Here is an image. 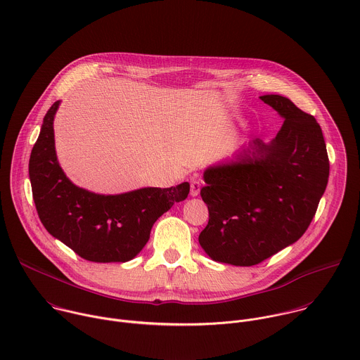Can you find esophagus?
I'll return each mask as SVG.
<instances>
[{
    "label": "esophagus",
    "mask_w": 360,
    "mask_h": 360,
    "mask_svg": "<svg viewBox=\"0 0 360 360\" xmlns=\"http://www.w3.org/2000/svg\"><path fill=\"white\" fill-rule=\"evenodd\" d=\"M200 186H202V184L199 179H192L191 181V195L198 196L200 192Z\"/></svg>",
    "instance_id": "1"
}]
</instances>
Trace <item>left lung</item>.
<instances>
[{
	"mask_svg": "<svg viewBox=\"0 0 360 360\" xmlns=\"http://www.w3.org/2000/svg\"><path fill=\"white\" fill-rule=\"evenodd\" d=\"M260 98L285 118L277 137L270 144L256 139L236 161L203 174L209 221L199 243L219 263L256 266L295 243L328 184L326 146L314 115L278 94Z\"/></svg>",
	"mask_w": 360,
	"mask_h": 360,
	"instance_id": "obj_1",
	"label": "left lung"
}]
</instances>
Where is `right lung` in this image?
<instances>
[{"label": "right lung", "mask_w": 360, "mask_h": 360, "mask_svg": "<svg viewBox=\"0 0 360 360\" xmlns=\"http://www.w3.org/2000/svg\"><path fill=\"white\" fill-rule=\"evenodd\" d=\"M55 101L44 117L30 158V179L45 229L77 256L94 263H124L147 245L151 227L175 202L186 199L189 184L143 188L122 195H97L73 185L59 167Z\"/></svg>", "instance_id": "add662e5"}]
</instances>
